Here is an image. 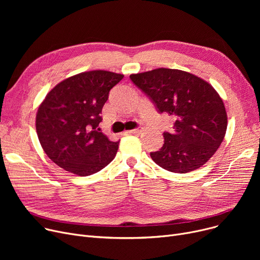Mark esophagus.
I'll use <instances>...</instances> for the list:
<instances>
[{
  "instance_id": "esophagus-1",
  "label": "esophagus",
  "mask_w": 260,
  "mask_h": 260,
  "mask_svg": "<svg viewBox=\"0 0 260 260\" xmlns=\"http://www.w3.org/2000/svg\"><path fill=\"white\" fill-rule=\"evenodd\" d=\"M141 132H142V128H141V127H138V128H135V129L126 131L125 133H127V134H140Z\"/></svg>"
}]
</instances>
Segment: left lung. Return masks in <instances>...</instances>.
<instances>
[{"label":"left lung","mask_w":260,"mask_h":260,"mask_svg":"<svg viewBox=\"0 0 260 260\" xmlns=\"http://www.w3.org/2000/svg\"><path fill=\"white\" fill-rule=\"evenodd\" d=\"M156 105L176 120L165 144L151 153L159 167L185 174L206 165L225 136L228 116L222 99L203 79L179 70L157 68L129 76Z\"/></svg>","instance_id":"left-lung-1"}]
</instances>
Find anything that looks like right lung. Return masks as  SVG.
<instances>
[{
	"instance_id": "add662e5",
	"label": "right lung",
	"mask_w": 260,
	"mask_h": 260,
	"mask_svg": "<svg viewBox=\"0 0 260 260\" xmlns=\"http://www.w3.org/2000/svg\"><path fill=\"white\" fill-rule=\"evenodd\" d=\"M123 75L107 71L80 73L54 86L40 104L36 129L45 154L63 170L84 177L115 158L119 142L98 128L108 93Z\"/></svg>"
}]
</instances>
